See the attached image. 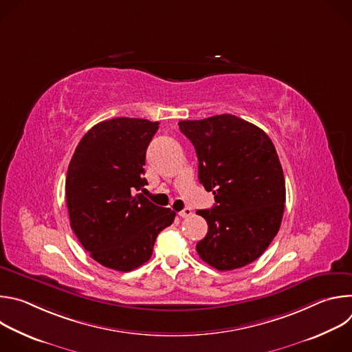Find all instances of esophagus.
Listing matches in <instances>:
<instances>
[{
	"label": "esophagus",
	"mask_w": 352,
	"mask_h": 352,
	"mask_svg": "<svg viewBox=\"0 0 352 352\" xmlns=\"http://www.w3.org/2000/svg\"><path fill=\"white\" fill-rule=\"evenodd\" d=\"M178 216H179V217H182V219L189 217V216H192V210H190L189 208H185L184 210H181V212L178 213Z\"/></svg>",
	"instance_id": "obj_1"
}]
</instances>
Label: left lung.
<instances>
[{
	"mask_svg": "<svg viewBox=\"0 0 352 352\" xmlns=\"http://www.w3.org/2000/svg\"><path fill=\"white\" fill-rule=\"evenodd\" d=\"M199 162V181L216 205L197 210L209 226L196 250L227 272L256 261L280 230L285 181L276 147L256 125L231 114L179 121Z\"/></svg>",
	"mask_w": 352,
	"mask_h": 352,
	"instance_id": "obj_1",
	"label": "left lung"
}]
</instances>
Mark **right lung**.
Wrapping results in <instances>:
<instances>
[{
    "label": "right lung",
    "instance_id": "add662e5",
    "mask_svg": "<svg viewBox=\"0 0 352 352\" xmlns=\"http://www.w3.org/2000/svg\"><path fill=\"white\" fill-rule=\"evenodd\" d=\"M159 122L113 118L85 133L71 159L65 195L71 228L102 266L131 272L153 254L156 238L175 212L156 206L142 191L146 148Z\"/></svg>",
    "mask_w": 352,
    "mask_h": 352
}]
</instances>
